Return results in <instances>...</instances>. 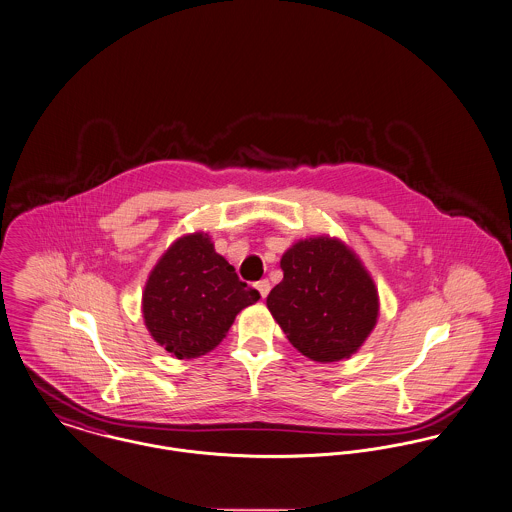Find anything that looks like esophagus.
Here are the masks:
<instances>
[{
  "label": "esophagus",
  "instance_id": "34e87169",
  "mask_svg": "<svg viewBox=\"0 0 512 512\" xmlns=\"http://www.w3.org/2000/svg\"><path fill=\"white\" fill-rule=\"evenodd\" d=\"M255 286H257V290H259L261 298H267V294H269V290H271V283H269L267 279H263V281H259Z\"/></svg>",
  "mask_w": 512,
  "mask_h": 512
}]
</instances>
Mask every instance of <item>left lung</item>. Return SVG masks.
Here are the masks:
<instances>
[{
    "label": "left lung",
    "instance_id": "8db88e82",
    "mask_svg": "<svg viewBox=\"0 0 512 512\" xmlns=\"http://www.w3.org/2000/svg\"><path fill=\"white\" fill-rule=\"evenodd\" d=\"M281 269L267 308L288 341L312 361L351 357L379 316L377 288L357 255L336 237H310L284 253Z\"/></svg>",
    "mask_w": 512,
    "mask_h": 512
}]
</instances>
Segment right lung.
Returning <instances> with one entry per match:
<instances>
[{
    "instance_id": "1",
    "label": "right lung",
    "mask_w": 512,
    "mask_h": 512,
    "mask_svg": "<svg viewBox=\"0 0 512 512\" xmlns=\"http://www.w3.org/2000/svg\"><path fill=\"white\" fill-rule=\"evenodd\" d=\"M261 294L239 281L208 233L176 239L143 290V318L153 340L178 359L212 351L235 316Z\"/></svg>"
}]
</instances>
